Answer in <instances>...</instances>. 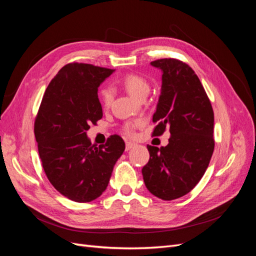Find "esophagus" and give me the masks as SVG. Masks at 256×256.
Listing matches in <instances>:
<instances>
[{"instance_id":"obj_1","label":"esophagus","mask_w":256,"mask_h":256,"mask_svg":"<svg viewBox=\"0 0 256 256\" xmlns=\"http://www.w3.org/2000/svg\"><path fill=\"white\" fill-rule=\"evenodd\" d=\"M134 146H136V144L132 143V142H126V150H127V152L130 150L131 148H134Z\"/></svg>"}]
</instances>
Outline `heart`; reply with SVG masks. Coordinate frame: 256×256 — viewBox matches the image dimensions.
Segmentation results:
<instances>
[{
	"mask_svg": "<svg viewBox=\"0 0 256 256\" xmlns=\"http://www.w3.org/2000/svg\"><path fill=\"white\" fill-rule=\"evenodd\" d=\"M120 84L128 94L136 99H141L142 97L147 96L150 90V83L143 76L138 74H128L124 76ZM100 100L104 106H110L112 102V90L109 88H104L100 92ZM132 127L134 126L131 124L125 127V131L128 134H132Z\"/></svg>",
	"mask_w": 256,
	"mask_h": 256,
	"instance_id": "heart-1",
	"label": "heart"
}]
</instances>
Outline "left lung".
<instances>
[{
	"label": "left lung",
	"instance_id": "1",
	"mask_svg": "<svg viewBox=\"0 0 256 256\" xmlns=\"http://www.w3.org/2000/svg\"><path fill=\"white\" fill-rule=\"evenodd\" d=\"M160 69L161 92L152 116L158 122L154 136L166 128L171 138L166 146L147 145L150 161L143 168L148 191L171 200L189 193L203 177L214 148V111L192 68L175 58L150 63Z\"/></svg>",
	"mask_w": 256,
	"mask_h": 256
}]
</instances>
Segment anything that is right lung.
Wrapping results in <instances>:
<instances>
[{
	"instance_id": "add662e5",
	"label": "right lung",
	"mask_w": 256,
	"mask_h": 256,
	"mask_svg": "<svg viewBox=\"0 0 256 256\" xmlns=\"http://www.w3.org/2000/svg\"><path fill=\"white\" fill-rule=\"evenodd\" d=\"M114 72L90 64L64 66L46 90L35 120L44 173L60 194L74 202H92L102 194L125 150L118 136L96 146L86 134L102 118L99 85Z\"/></svg>"
}]
</instances>
